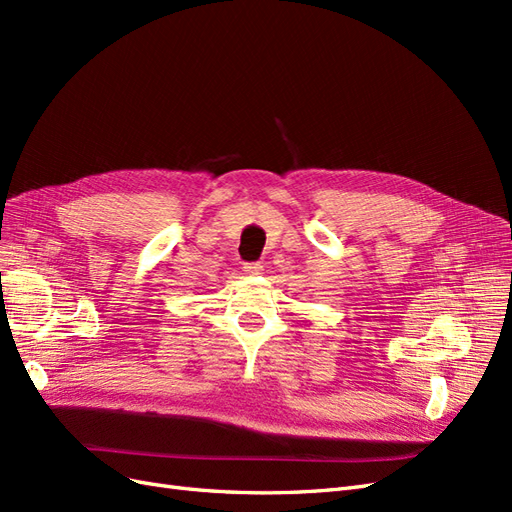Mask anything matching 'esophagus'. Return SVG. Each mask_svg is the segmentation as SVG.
<instances>
[{
  "label": "esophagus",
  "instance_id": "34e87169",
  "mask_svg": "<svg viewBox=\"0 0 512 512\" xmlns=\"http://www.w3.org/2000/svg\"><path fill=\"white\" fill-rule=\"evenodd\" d=\"M243 271H245L247 275H260V273H262V262H245Z\"/></svg>",
  "mask_w": 512,
  "mask_h": 512
}]
</instances>
